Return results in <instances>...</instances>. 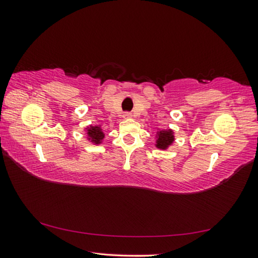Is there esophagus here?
<instances>
[{"label":"esophagus","instance_id":"34e87169","mask_svg":"<svg viewBox=\"0 0 258 258\" xmlns=\"http://www.w3.org/2000/svg\"><path fill=\"white\" fill-rule=\"evenodd\" d=\"M123 117H124V118H132L133 115L131 112H125L124 115H123Z\"/></svg>","mask_w":258,"mask_h":258}]
</instances>
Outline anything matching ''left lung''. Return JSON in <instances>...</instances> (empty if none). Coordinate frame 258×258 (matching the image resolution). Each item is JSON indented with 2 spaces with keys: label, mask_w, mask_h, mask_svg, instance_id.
<instances>
[{
  "label": "left lung",
  "mask_w": 258,
  "mask_h": 258,
  "mask_svg": "<svg viewBox=\"0 0 258 258\" xmlns=\"http://www.w3.org/2000/svg\"><path fill=\"white\" fill-rule=\"evenodd\" d=\"M174 132L172 130H160L156 134V147L166 150L174 142Z\"/></svg>",
  "instance_id": "left-lung-1"
}]
</instances>
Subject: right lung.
Wrapping results in <instances>:
<instances>
[{"label":"right lung","instance_id":"obj_1","mask_svg":"<svg viewBox=\"0 0 258 258\" xmlns=\"http://www.w3.org/2000/svg\"><path fill=\"white\" fill-rule=\"evenodd\" d=\"M85 131L87 134V140L94 143V145H100V143L102 142V140L104 139V133L100 125L87 126Z\"/></svg>","mask_w":258,"mask_h":258}]
</instances>
